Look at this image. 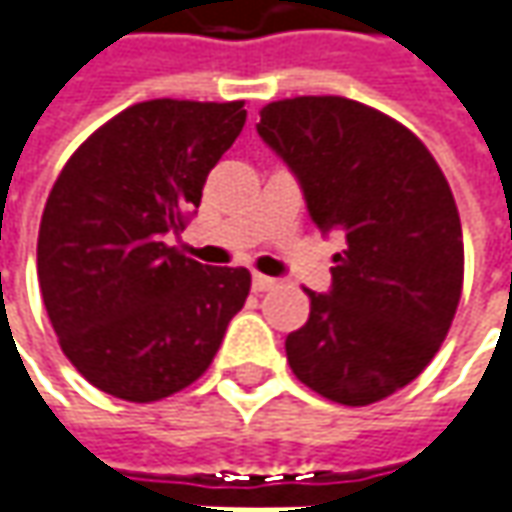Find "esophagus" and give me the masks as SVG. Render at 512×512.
<instances>
[{
  "label": "esophagus",
  "instance_id": "34e87169",
  "mask_svg": "<svg viewBox=\"0 0 512 512\" xmlns=\"http://www.w3.org/2000/svg\"><path fill=\"white\" fill-rule=\"evenodd\" d=\"M278 286V280L275 278H266V275H255L252 278V289L255 292H269V289H275Z\"/></svg>",
  "mask_w": 512,
  "mask_h": 512
}]
</instances>
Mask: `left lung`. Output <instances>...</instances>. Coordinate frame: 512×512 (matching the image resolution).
Here are the masks:
<instances>
[{
  "label": "left lung",
  "instance_id": "1",
  "mask_svg": "<svg viewBox=\"0 0 512 512\" xmlns=\"http://www.w3.org/2000/svg\"><path fill=\"white\" fill-rule=\"evenodd\" d=\"M257 134L295 171L323 232H344L329 295L286 338L300 384L367 407L415 381L456 318L464 240L435 157L407 125L346 97L263 105Z\"/></svg>",
  "mask_w": 512,
  "mask_h": 512
}]
</instances>
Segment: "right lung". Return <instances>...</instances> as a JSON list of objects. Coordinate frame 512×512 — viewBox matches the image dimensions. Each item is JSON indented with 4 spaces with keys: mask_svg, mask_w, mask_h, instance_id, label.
Listing matches in <instances>:
<instances>
[{
    "mask_svg": "<svg viewBox=\"0 0 512 512\" xmlns=\"http://www.w3.org/2000/svg\"><path fill=\"white\" fill-rule=\"evenodd\" d=\"M246 123L243 100H148L100 125L48 194L39 289L65 358L102 392L151 404L194 384L252 275L171 246Z\"/></svg>",
    "mask_w": 512,
    "mask_h": 512,
    "instance_id": "add662e5",
    "label": "right lung"
}]
</instances>
